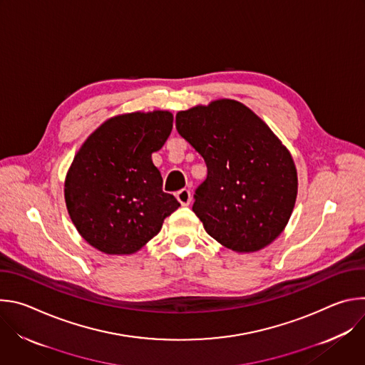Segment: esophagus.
I'll return each mask as SVG.
<instances>
[{
    "label": "esophagus",
    "mask_w": 365,
    "mask_h": 365,
    "mask_svg": "<svg viewBox=\"0 0 365 365\" xmlns=\"http://www.w3.org/2000/svg\"><path fill=\"white\" fill-rule=\"evenodd\" d=\"M176 197H178V200L180 202V205H183V206H187V205L190 203V199H192L190 192H189L187 189L179 190V192L176 193Z\"/></svg>",
    "instance_id": "obj_1"
}]
</instances>
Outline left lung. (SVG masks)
I'll return each instance as SVG.
<instances>
[{
  "label": "left lung",
  "instance_id": "left-lung-1",
  "mask_svg": "<svg viewBox=\"0 0 365 365\" xmlns=\"http://www.w3.org/2000/svg\"><path fill=\"white\" fill-rule=\"evenodd\" d=\"M176 128L207 168L192 207L205 231L237 252L270 245L297 196L287 147L254 111L228 98L179 111Z\"/></svg>",
  "mask_w": 365,
  "mask_h": 365
}]
</instances>
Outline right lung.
Returning <instances> with one entry per match:
<instances>
[{
	"label": "right lung",
	"instance_id": "1",
	"mask_svg": "<svg viewBox=\"0 0 365 365\" xmlns=\"http://www.w3.org/2000/svg\"><path fill=\"white\" fill-rule=\"evenodd\" d=\"M173 114L154 110L103 121L81 145L65 179L68 214L81 237L110 255H130L162 230L180 203L153 165Z\"/></svg>",
	"mask_w": 365,
	"mask_h": 365
}]
</instances>
